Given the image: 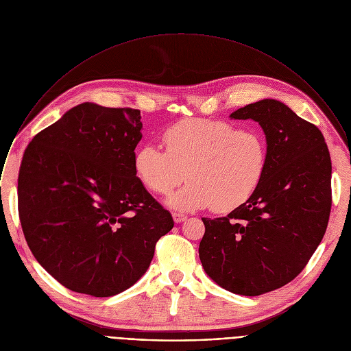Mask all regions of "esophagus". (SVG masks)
I'll use <instances>...</instances> for the list:
<instances>
[{
  "label": "esophagus",
  "mask_w": 351,
  "mask_h": 351,
  "mask_svg": "<svg viewBox=\"0 0 351 351\" xmlns=\"http://www.w3.org/2000/svg\"><path fill=\"white\" fill-rule=\"evenodd\" d=\"M172 217H173V221L176 223H182V222H184L187 219V217L184 214H180V213H173Z\"/></svg>",
  "instance_id": "obj_1"
}]
</instances>
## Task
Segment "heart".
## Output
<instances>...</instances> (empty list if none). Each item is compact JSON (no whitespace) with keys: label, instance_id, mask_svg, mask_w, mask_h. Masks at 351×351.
<instances>
[{"label":"heart","instance_id":"1","mask_svg":"<svg viewBox=\"0 0 351 351\" xmlns=\"http://www.w3.org/2000/svg\"><path fill=\"white\" fill-rule=\"evenodd\" d=\"M162 140L165 149L152 143L136 149L133 171L156 194L169 193L187 176L190 182L167 199L176 210L232 211L254 194L267 171L268 141L254 128L189 119L167 129Z\"/></svg>","mask_w":351,"mask_h":351}]
</instances>
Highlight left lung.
<instances>
[{"label":"left lung","instance_id":"left-lung-1","mask_svg":"<svg viewBox=\"0 0 351 351\" xmlns=\"http://www.w3.org/2000/svg\"><path fill=\"white\" fill-rule=\"evenodd\" d=\"M230 118L260 123L268 165L244 204L222 218H202L198 256L221 287L260 295L291 282L319 245L332 207V162L321 130L276 99L248 104Z\"/></svg>","mask_w":351,"mask_h":351}]
</instances>
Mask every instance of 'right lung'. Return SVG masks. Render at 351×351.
Wrapping results in <instances>:
<instances>
[{"instance_id": "1", "label": "right lung", "mask_w": 351, "mask_h": 351, "mask_svg": "<svg viewBox=\"0 0 351 351\" xmlns=\"http://www.w3.org/2000/svg\"><path fill=\"white\" fill-rule=\"evenodd\" d=\"M141 115L83 103L37 133L22 158L18 210L38 264L69 290L115 295L147 271L173 219L136 178Z\"/></svg>"}]
</instances>
